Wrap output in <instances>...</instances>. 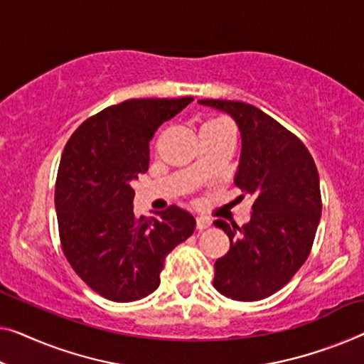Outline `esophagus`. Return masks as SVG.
<instances>
[{
  "instance_id": "1",
  "label": "esophagus",
  "mask_w": 364,
  "mask_h": 364,
  "mask_svg": "<svg viewBox=\"0 0 364 364\" xmlns=\"http://www.w3.org/2000/svg\"><path fill=\"white\" fill-rule=\"evenodd\" d=\"M209 225H210V220L208 219V217H196V229L198 230L208 229Z\"/></svg>"
}]
</instances>
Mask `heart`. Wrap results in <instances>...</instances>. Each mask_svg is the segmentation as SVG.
<instances>
[{
  "label": "heart",
  "mask_w": 364,
  "mask_h": 364,
  "mask_svg": "<svg viewBox=\"0 0 364 364\" xmlns=\"http://www.w3.org/2000/svg\"><path fill=\"white\" fill-rule=\"evenodd\" d=\"M210 122H220V121H210ZM210 122H208V124H210Z\"/></svg>",
  "instance_id": "obj_1"
}]
</instances>
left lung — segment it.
<instances>
[{"instance_id":"1","label":"left lung","mask_w":364,"mask_h":364,"mask_svg":"<svg viewBox=\"0 0 364 364\" xmlns=\"http://www.w3.org/2000/svg\"><path fill=\"white\" fill-rule=\"evenodd\" d=\"M234 117L242 135L235 184L253 200L250 222H214L230 248L214 264V287L234 301L264 299L291 281L311 253L322 213L318 171L299 139L242 101L200 100Z\"/></svg>"}]
</instances>
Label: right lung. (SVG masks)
Returning a JSON list of instances; mask_svg holds the SVG:
<instances>
[{"mask_svg":"<svg viewBox=\"0 0 364 364\" xmlns=\"http://www.w3.org/2000/svg\"><path fill=\"white\" fill-rule=\"evenodd\" d=\"M191 96L127 100L86 119L65 145L55 183L62 250L81 279L114 302L160 286L166 255L193 235L196 220L176 205L155 217L134 214L130 183L149 170L155 130Z\"/></svg>","mask_w":364,"mask_h":364,"instance_id":"add662e5","label":"right lung"}]
</instances>
